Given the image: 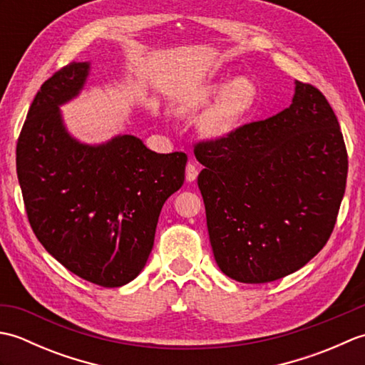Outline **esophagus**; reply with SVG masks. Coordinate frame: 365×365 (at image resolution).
Listing matches in <instances>:
<instances>
[{
    "label": "esophagus",
    "instance_id": "obj_1",
    "mask_svg": "<svg viewBox=\"0 0 365 365\" xmlns=\"http://www.w3.org/2000/svg\"><path fill=\"white\" fill-rule=\"evenodd\" d=\"M197 168H196V165H192V163H188L187 165V182L188 183H191V182H195L196 178H197Z\"/></svg>",
    "mask_w": 365,
    "mask_h": 365
}]
</instances>
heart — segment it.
<instances>
[{"label": "heart", "instance_id": "b5f03b06", "mask_svg": "<svg viewBox=\"0 0 365 365\" xmlns=\"http://www.w3.org/2000/svg\"><path fill=\"white\" fill-rule=\"evenodd\" d=\"M199 120V130L208 138H222L237 127L240 119L251 110L255 100V86L246 76H237L229 84H207L185 97L178 111L183 115H196L210 105Z\"/></svg>", "mask_w": 365, "mask_h": 365}]
</instances>
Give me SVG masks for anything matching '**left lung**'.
I'll list each match as a JSON object with an SVG mask.
<instances>
[{
  "label": "left lung",
  "instance_id": "obj_1",
  "mask_svg": "<svg viewBox=\"0 0 365 365\" xmlns=\"http://www.w3.org/2000/svg\"><path fill=\"white\" fill-rule=\"evenodd\" d=\"M197 177L215 260L245 284L277 281L327 245L342 202L348 157L322 92L294 81L292 105L199 143Z\"/></svg>",
  "mask_w": 365,
  "mask_h": 365
}]
</instances>
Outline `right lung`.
<instances>
[{"mask_svg":"<svg viewBox=\"0 0 365 365\" xmlns=\"http://www.w3.org/2000/svg\"><path fill=\"white\" fill-rule=\"evenodd\" d=\"M91 63H72L34 97L17 143V175L38 242L73 274L122 287L141 273L163 205L180 190L188 157L157 153L133 135L86 144L61 108L78 97Z\"/></svg>","mask_w":365,"mask_h":365,"instance_id":"obj_1","label":"right lung"}]
</instances>
